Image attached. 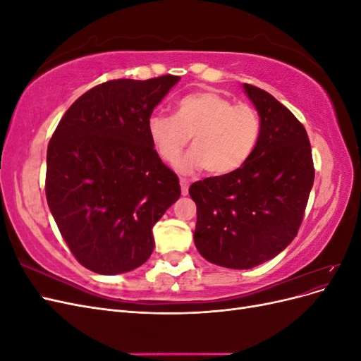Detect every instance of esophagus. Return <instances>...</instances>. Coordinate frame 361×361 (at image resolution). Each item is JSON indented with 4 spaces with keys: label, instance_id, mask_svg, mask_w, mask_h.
Wrapping results in <instances>:
<instances>
[{
    "label": "esophagus",
    "instance_id": "1",
    "mask_svg": "<svg viewBox=\"0 0 361 361\" xmlns=\"http://www.w3.org/2000/svg\"><path fill=\"white\" fill-rule=\"evenodd\" d=\"M188 188H190V180L185 179V178H180V191H182V195H187L188 194Z\"/></svg>",
    "mask_w": 361,
    "mask_h": 361
}]
</instances>
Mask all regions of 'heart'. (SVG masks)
Here are the masks:
<instances>
[{"label":"heart","mask_w":361,"mask_h":361,"mask_svg":"<svg viewBox=\"0 0 361 361\" xmlns=\"http://www.w3.org/2000/svg\"><path fill=\"white\" fill-rule=\"evenodd\" d=\"M260 130L253 106L233 105L212 90L183 96L173 117L152 114L147 120L150 143L164 162L176 161L191 137L192 149L176 162V170L194 173L204 167L212 176L241 169L255 152Z\"/></svg>","instance_id":"1"}]
</instances>
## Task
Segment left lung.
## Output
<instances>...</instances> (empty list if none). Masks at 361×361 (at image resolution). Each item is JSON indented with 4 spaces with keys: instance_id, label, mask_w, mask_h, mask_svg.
Wrapping results in <instances>:
<instances>
[{
    "instance_id": "left-lung-1",
    "label": "left lung",
    "mask_w": 361,
    "mask_h": 361,
    "mask_svg": "<svg viewBox=\"0 0 361 361\" xmlns=\"http://www.w3.org/2000/svg\"><path fill=\"white\" fill-rule=\"evenodd\" d=\"M260 116L257 146L241 169L194 182V243L215 265L248 269L276 257L297 236L314 180L300 120L274 96L244 84Z\"/></svg>"
}]
</instances>
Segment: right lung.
I'll list each match as a JSON object with an SVG mask.
<instances>
[{
	"label": "right lung",
	"instance_id": "right-lung-1",
	"mask_svg": "<svg viewBox=\"0 0 361 361\" xmlns=\"http://www.w3.org/2000/svg\"><path fill=\"white\" fill-rule=\"evenodd\" d=\"M180 78L111 80L61 117L48 145L47 200L64 243L82 267L113 276L150 257L152 228L180 185L147 135V120Z\"/></svg>",
	"mask_w": 361,
	"mask_h": 361
}]
</instances>
